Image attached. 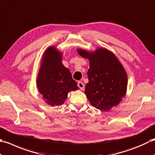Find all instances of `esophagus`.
<instances>
[{
  "label": "esophagus",
  "mask_w": 155,
  "mask_h": 155,
  "mask_svg": "<svg viewBox=\"0 0 155 155\" xmlns=\"http://www.w3.org/2000/svg\"><path fill=\"white\" fill-rule=\"evenodd\" d=\"M78 86L80 87L81 90H83L84 89V84L82 83L81 81H78Z\"/></svg>",
  "instance_id": "1"
}]
</instances>
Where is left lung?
Segmentation results:
<instances>
[{"label":"left lung","mask_w":155,"mask_h":155,"mask_svg":"<svg viewBox=\"0 0 155 155\" xmlns=\"http://www.w3.org/2000/svg\"><path fill=\"white\" fill-rule=\"evenodd\" d=\"M78 54L90 61L85 94L90 104L102 111L118 106L126 93L127 74L116 55L105 48L89 52L78 49Z\"/></svg>","instance_id":"1"}]
</instances>
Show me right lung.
Listing matches in <instances>:
<instances>
[{"instance_id":"1","label":"right lung","mask_w":155,"mask_h":155,"mask_svg":"<svg viewBox=\"0 0 155 155\" xmlns=\"http://www.w3.org/2000/svg\"><path fill=\"white\" fill-rule=\"evenodd\" d=\"M78 84L62 64V53L55 46L44 52L38 73L37 87L45 102L51 106L62 105L71 91L78 90Z\"/></svg>"}]
</instances>
